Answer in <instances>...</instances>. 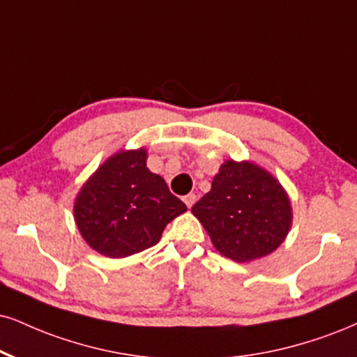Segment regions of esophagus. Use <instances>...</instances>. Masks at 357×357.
<instances>
[{
	"instance_id": "1",
	"label": "esophagus",
	"mask_w": 357,
	"mask_h": 357,
	"mask_svg": "<svg viewBox=\"0 0 357 357\" xmlns=\"http://www.w3.org/2000/svg\"><path fill=\"white\" fill-rule=\"evenodd\" d=\"M183 202H185V205L188 206V208H192L193 204L197 202V195H195V193H188V195L183 197Z\"/></svg>"
}]
</instances>
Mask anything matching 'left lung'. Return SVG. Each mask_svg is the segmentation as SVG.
Wrapping results in <instances>:
<instances>
[{
    "label": "left lung",
    "mask_w": 357,
    "mask_h": 357,
    "mask_svg": "<svg viewBox=\"0 0 357 357\" xmlns=\"http://www.w3.org/2000/svg\"><path fill=\"white\" fill-rule=\"evenodd\" d=\"M217 252L248 263L275 252L288 236L293 208L280 180L250 160H225L212 188L192 206Z\"/></svg>",
    "instance_id": "left-lung-1"
}]
</instances>
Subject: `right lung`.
Segmentation results:
<instances>
[{"label":"right lung","instance_id":"1","mask_svg":"<svg viewBox=\"0 0 357 357\" xmlns=\"http://www.w3.org/2000/svg\"><path fill=\"white\" fill-rule=\"evenodd\" d=\"M74 222L87 245L126 258L157 245L164 228L187 212L165 180L147 169V151H119L99 167L74 200Z\"/></svg>","mask_w":357,"mask_h":357}]
</instances>
